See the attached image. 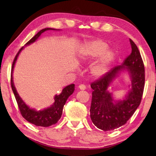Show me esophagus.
I'll return each mask as SVG.
<instances>
[{"label":"esophagus","mask_w":156,"mask_h":156,"mask_svg":"<svg viewBox=\"0 0 156 156\" xmlns=\"http://www.w3.org/2000/svg\"><path fill=\"white\" fill-rule=\"evenodd\" d=\"M78 88L80 89V90H84V89H86V87L84 85V84H80V85L78 86Z\"/></svg>","instance_id":"esophagus-1"}]
</instances>
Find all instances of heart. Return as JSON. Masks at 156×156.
<instances>
[{
	"mask_svg": "<svg viewBox=\"0 0 156 156\" xmlns=\"http://www.w3.org/2000/svg\"><path fill=\"white\" fill-rule=\"evenodd\" d=\"M107 44L99 39L86 42L79 50V58L83 61L94 59L101 55L91 67V73L96 77H101L107 72L114 59V53L107 49Z\"/></svg>",
	"mask_w": 156,
	"mask_h": 156,
	"instance_id": "1",
	"label": "heart"
}]
</instances>
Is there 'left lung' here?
Here are the masks:
<instances>
[{"instance_id": "8db88e82", "label": "left lung", "mask_w": 156, "mask_h": 156, "mask_svg": "<svg viewBox=\"0 0 156 156\" xmlns=\"http://www.w3.org/2000/svg\"><path fill=\"white\" fill-rule=\"evenodd\" d=\"M129 41L131 53L122 65L111 69L91 84L93 92L90 117L94 125L102 131H112L125 125L140 104L144 87V66L138 47L131 39ZM125 69L130 75L132 88L125 100L114 101L107 89L118 73Z\"/></svg>"}]
</instances>
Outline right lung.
I'll use <instances>...</instances> for the list:
<instances>
[{"label":"right lung","instance_id":"obj_1","mask_svg":"<svg viewBox=\"0 0 156 156\" xmlns=\"http://www.w3.org/2000/svg\"><path fill=\"white\" fill-rule=\"evenodd\" d=\"M55 29L52 28H45L43 30H41L39 32L37 33L32 38L30 39L25 45H28L31 43H33L35 42L39 36L41 35L42 33L47 30H54ZM24 47H22L19 50V51L17 53L16 56H15L13 64L12 66V72H11V86L12 91L14 92L15 98L16 100L18 107L19 108L21 115L25 119L28 121L33 125L39 126H44V127H47V126H51L52 125H55L57 123L58 121L60 120L61 118L63 107L65 104L66 101L69 97L72 95L73 91H74V84H69L62 89V93L60 95H56L54 97V103L53 104L51 107H49L47 109H44L42 111H36L34 109H31L26 105L23 100L21 99V98L19 96L16 89L15 88V86L13 82V70L15 65L16 61L17 58L19 55L20 52L21 51Z\"/></svg>","mask_w":156,"mask_h":156}]
</instances>
